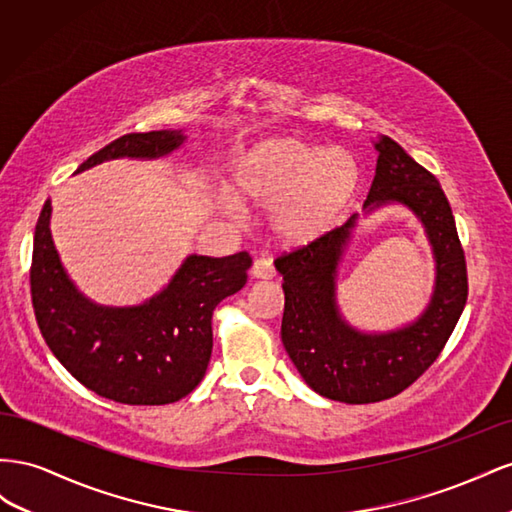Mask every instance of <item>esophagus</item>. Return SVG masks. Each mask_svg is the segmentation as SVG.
<instances>
[{
  "instance_id": "obj_1",
  "label": "esophagus",
  "mask_w": 512,
  "mask_h": 512,
  "mask_svg": "<svg viewBox=\"0 0 512 512\" xmlns=\"http://www.w3.org/2000/svg\"><path fill=\"white\" fill-rule=\"evenodd\" d=\"M251 276H253V279H272L274 266L270 264V259H264V257L255 259L253 268H251Z\"/></svg>"
}]
</instances>
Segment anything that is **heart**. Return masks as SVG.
<instances>
[{"instance_id": "1", "label": "heart", "mask_w": 512, "mask_h": 512, "mask_svg": "<svg viewBox=\"0 0 512 512\" xmlns=\"http://www.w3.org/2000/svg\"><path fill=\"white\" fill-rule=\"evenodd\" d=\"M358 178L356 158L345 148L298 139L257 143L233 165L236 197L274 208V233L289 246L326 238L352 203Z\"/></svg>"}]
</instances>
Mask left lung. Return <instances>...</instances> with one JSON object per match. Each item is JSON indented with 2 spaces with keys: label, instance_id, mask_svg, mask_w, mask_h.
<instances>
[{
  "label": "left lung",
  "instance_id": "1",
  "mask_svg": "<svg viewBox=\"0 0 512 512\" xmlns=\"http://www.w3.org/2000/svg\"><path fill=\"white\" fill-rule=\"evenodd\" d=\"M364 208L403 203L433 246L435 287L414 324L367 334L352 328L337 306V268L356 227V214L326 238L298 246L274 261L283 274L285 313L281 339L291 362L321 397L349 405L397 397L440 356L467 300V268L450 203L440 182L382 135Z\"/></svg>",
  "mask_w": 512,
  "mask_h": 512
}]
</instances>
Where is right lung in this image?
Wrapping results in <instances>:
<instances>
[{"label": "right lung", "instance_id": "right-lung-1", "mask_svg": "<svg viewBox=\"0 0 512 512\" xmlns=\"http://www.w3.org/2000/svg\"><path fill=\"white\" fill-rule=\"evenodd\" d=\"M178 130L130 133L92 154L79 171L111 158H158L184 143ZM51 199L42 208L29 285L42 339L85 388L126 405H165L193 392L212 356L218 302L246 283L253 259L186 257L171 283L139 306H98L66 276L51 238Z\"/></svg>", "mask_w": 512, "mask_h": 512}]
</instances>
